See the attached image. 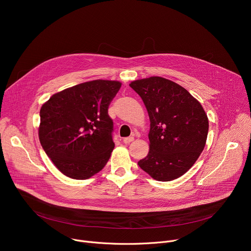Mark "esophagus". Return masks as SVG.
<instances>
[{"mask_svg":"<svg viewBox=\"0 0 251 251\" xmlns=\"http://www.w3.org/2000/svg\"><path fill=\"white\" fill-rule=\"evenodd\" d=\"M133 140H134V137L130 136V137H126V138H124V139H123V142H124L125 144H129L130 142H132Z\"/></svg>","mask_w":251,"mask_h":251,"instance_id":"obj_1","label":"esophagus"}]
</instances>
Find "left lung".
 I'll return each instance as SVG.
<instances>
[{
    "label": "left lung",
    "instance_id": "obj_1",
    "mask_svg": "<svg viewBox=\"0 0 251 251\" xmlns=\"http://www.w3.org/2000/svg\"><path fill=\"white\" fill-rule=\"evenodd\" d=\"M149 113V154L138 166L157 181L185 174L202 152L208 119L201 102L181 85L163 77L130 83Z\"/></svg>",
    "mask_w": 251,
    "mask_h": 251
}]
</instances>
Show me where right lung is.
<instances>
[{"mask_svg":"<svg viewBox=\"0 0 251 251\" xmlns=\"http://www.w3.org/2000/svg\"><path fill=\"white\" fill-rule=\"evenodd\" d=\"M120 87L119 81L92 80L64 89L42 105L39 141L64 175L85 180L108 163L115 148L108 109Z\"/></svg>","mask_w":251,"mask_h":251,"instance_id":"add662e5","label":"right lung"}]
</instances>
